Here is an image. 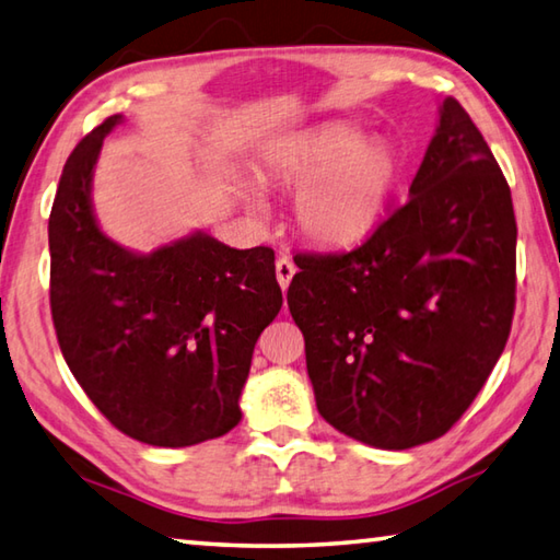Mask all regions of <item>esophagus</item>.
<instances>
[{"instance_id": "1", "label": "esophagus", "mask_w": 560, "mask_h": 560, "mask_svg": "<svg viewBox=\"0 0 560 560\" xmlns=\"http://www.w3.org/2000/svg\"><path fill=\"white\" fill-rule=\"evenodd\" d=\"M294 272H298V268H294V262L288 256H280L278 262H276V276H278V282H280L282 290L290 288Z\"/></svg>"}]
</instances>
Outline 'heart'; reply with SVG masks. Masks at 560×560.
Instances as JSON below:
<instances>
[{
  "instance_id": "1",
  "label": "heart",
  "mask_w": 560,
  "mask_h": 560,
  "mask_svg": "<svg viewBox=\"0 0 560 560\" xmlns=\"http://www.w3.org/2000/svg\"><path fill=\"white\" fill-rule=\"evenodd\" d=\"M270 171L284 185H302L294 221L312 244L348 248L383 221L399 180V158L385 141L348 124H324L278 145Z\"/></svg>"
}]
</instances>
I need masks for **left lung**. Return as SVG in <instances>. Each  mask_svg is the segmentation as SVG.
<instances>
[{
  "mask_svg": "<svg viewBox=\"0 0 560 560\" xmlns=\"http://www.w3.org/2000/svg\"><path fill=\"white\" fill-rule=\"evenodd\" d=\"M288 304L319 415L361 444L444 436L512 329V192L478 126L446 97L407 205L348 253H298Z\"/></svg>",
  "mask_w": 560,
  "mask_h": 560,
  "instance_id": "8db88e82",
  "label": "left lung"
}]
</instances>
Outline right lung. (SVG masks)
I'll use <instances>...</instances> for the list:
<instances>
[{
	"instance_id": "add662e5",
	"label": "right lung",
	"mask_w": 560,
	"mask_h": 560,
	"mask_svg": "<svg viewBox=\"0 0 560 560\" xmlns=\"http://www.w3.org/2000/svg\"><path fill=\"white\" fill-rule=\"evenodd\" d=\"M121 121L92 129L62 167L48 219L52 326L70 373L116 429L195 446L241 421L253 348L282 307L276 253L205 231L133 253L102 234L92 177Z\"/></svg>"
}]
</instances>
